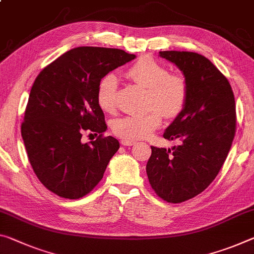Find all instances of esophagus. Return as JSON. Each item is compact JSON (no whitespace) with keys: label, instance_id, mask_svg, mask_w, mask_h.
Wrapping results in <instances>:
<instances>
[{"label":"esophagus","instance_id":"34e87169","mask_svg":"<svg viewBox=\"0 0 254 254\" xmlns=\"http://www.w3.org/2000/svg\"><path fill=\"white\" fill-rule=\"evenodd\" d=\"M121 143H122L123 146H133V144H135V141H132V140H122Z\"/></svg>","mask_w":254,"mask_h":254}]
</instances>
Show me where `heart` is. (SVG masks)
I'll use <instances>...</instances> for the list:
<instances>
[{
	"instance_id": "heart-1",
	"label": "heart",
	"mask_w": 254,
	"mask_h": 254,
	"mask_svg": "<svg viewBox=\"0 0 254 254\" xmlns=\"http://www.w3.org/2000/svg\"><path fill=\"white\" fill-rule=\"evenodd\" d=\"M126 74L132 81L148 88V108L142 115H127L112 123L114 133L124 140H139L150 135L165 118L178 116L187 104L189 87L183 75L168 73L163 64L149 56H142L132 64ZM119 81L108 73L100 79L96 91L98 106L105 113L115 111L118 104Z\"/></svg>"
}]
</instances>
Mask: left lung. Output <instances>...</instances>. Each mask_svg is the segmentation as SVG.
Instances as JSON below:
<instances>
[{
  "instance_id": "obj_1",
  "label": "left lung",
  "mask_w": 254,
  "mask_h": 254,
  "mask_svg": "<svg viewBox=\"0 0 254 254\" xmlns=\"http://www.w3.org/2000/svg\"><path fill=\"white\" fill-rule=\"evenodd\" d=\"M159 55L183 72L189 95L164 133L180 146H151L146 171L159 198L180 203L206 190L223 167L235 135V99L226 76L203 55L179 51Z\"/></svg>"
}]
</instances>
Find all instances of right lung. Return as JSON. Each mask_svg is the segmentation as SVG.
Instances as JSON below:
<instances>
[{"instance_id":"right-lung-1","label":"right lung","mask_w":254,"mask_h":254,"mask_svg":"<svg viewBox=\"0 0 254 254\" xmlns=\"http://www.w3.org/2000/svg\"><path fill=\"white\" fill-rule=\"evenodd\" d=\"M133 59L134 54L118 48L76 47L37 75L21 135L36 176L51 192L79 199L103 179L120 143L103 135L107 126L96 91L103 76ZM83 131L100 135L83 144Z\"/></svg>"}]
</instances>
